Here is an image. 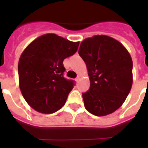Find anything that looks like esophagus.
I'll use <instances>...</instances> for the list:
<instances>
[{"instance_id":"esophagus-1","label":"esophagus","mask_w":148,"mask_h":148,"mask_svg":"<svg viewBox=\"0 0 148 148\" xmlns=\"http://www.w3.org/2000/svg\"><path fill=\"white\" fill-rule=\"evenodd\" d=\"M79 81H80V77H77V78L75 79V81H76L77 83V82H78Z\"/></svg>"}]
</instances>
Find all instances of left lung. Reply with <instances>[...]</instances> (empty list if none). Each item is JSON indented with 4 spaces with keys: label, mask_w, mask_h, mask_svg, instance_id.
Masks as SVG:
<instances>
[{
    "label": "left lung",
    "mask_w": 148,
    "mask_h": 148,
    "mask_svg": "<svg viewBox=\"0 0 148 148\" xmlns=\"http://www.w3.org/2000/svg\"><path fill=\"white\" fill-rule=\"evenodd\" d=\"M85 62L90 89L82 94L84 107L95 116L112 114L123 104L132 87L133 62L124 46L107 35L81 42L78 51Z\"/></svg>",
    "instance_id": "8db88e82"
}]
</instances>
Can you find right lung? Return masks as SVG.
<instances>
[{"mask_svg": "<svg viewBox=\"0 0 148 148\" xmlns=\"http://www.w3.org/2000/svg\"><path fill=\"white\" fill-rule=\"evenodd\" d=\"M78 45L55 34H46L22 52L18 62L20 89L38 112L52 114L66 103L74 84L63 77V61L77 51Z\"/></svg>", "mask_w": 148, "mask_h": 148, "instance_id": "right-lung-1", "label": "right lung"}]
</instances>
